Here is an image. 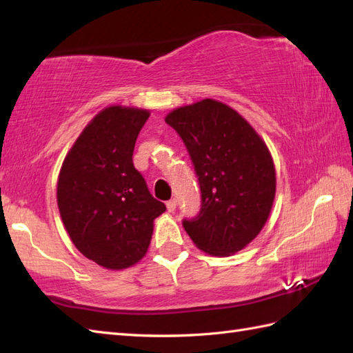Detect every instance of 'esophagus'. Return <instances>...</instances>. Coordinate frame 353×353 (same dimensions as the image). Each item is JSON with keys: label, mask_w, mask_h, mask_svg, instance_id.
<instances>
[{"label": "esophagus", "mask_w": 353, "mask_h": 353, "mask_svg": "<svg viewBox=\"0 0 353 353\" xmlns=\"http://www.w3.org/2000/svg\"><path fill=\"white\" fill-rule=\"evenodd\" d=\"M176 206H177V200L176 199H171V200L167 201V209H168L170 212L176 211Z\"/></svg>", "instance_id": "esophagus-1"}]
</instances>
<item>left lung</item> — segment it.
<instances>
[{
	"label": "left lung",
	"mask_w": 353,
	"mask_h": 353,
	"mask_svg": "<svg viewBox=\"0 0 353 353\" xmlns=\"http://www.w3.org/2000/svg\"><path fill=\"white\" fill-rule=\"evenodd\" d=\"M182 138L199 177L201 208L183 220L200 250L229 256L264 228L276 192V172L265 142L232 108L211 99L165 118Z\"/></svg>",
	"instance_id": "obj_1"
}]
</instances>
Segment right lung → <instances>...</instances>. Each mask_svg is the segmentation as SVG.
<instances>
[{"label": "right lung", "mask_w": 353, "mask_h": 353, "mask_svg": "<svg viewBox=\"0 0 353 353\" xmlns=\"http://www.w3.org/2000/svg\"><path fill=\"white\" fill-rule=\"evenodd\" d=\"M148 110H101L66 154L57 181V205L71 241L88 259L109 270L144 256L153 221L165 205L150 194L133 165V150Z\"/></svg>", "instance_id": "1"}]
</instances>
